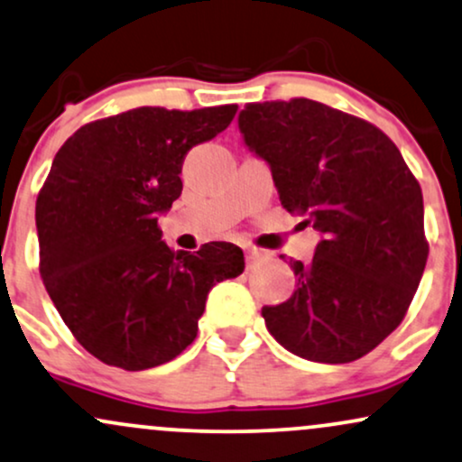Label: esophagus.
I'll use <instances>...</instances> for the list:
<instances>
[{
    "mask_svg": "<svg viewBox=\"0 0 462 462\" xmlns=\"http://www.w3.org/2000/svg\"><path fill=\"white\" fill-rule=\"evenodd\" d=\"M263 262H268V254L259 253V251H246V268L248 270H254L259 268Z\"/></svg>",
    "mask_w": 462,
    "mask_h": 462,
    "instance_id": "esophagus-1",
    "label": "esophagus"
}]
</instances>
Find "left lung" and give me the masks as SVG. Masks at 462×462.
<instances>
[{
	"label": "left lung",
	"instance_id": "8db88e82",
	"mask_svg": "<svg viewBox=\"0 0 462 462\" xmlns=\"http://www.w3.org/2000/svg\"><path fill=\"white\" fill-rule=\"evenodd\" d=\"M237 127L281 205L319 233L311 262L290 259L296 290L262 309L265 327L307 361L361 359L398 328L424 274L420 183L381 129L324 103H251Z\"/></svg>",
	"mask_w": 462,
	"mask_h": 462
}]
</instances>
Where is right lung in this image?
Instances as JSON below:
<instances>
[{
  "mask_svg": "<svg viewBox=\"0 0 462 462\" xmlns=\"http://www.w3.org/2000/svg\"><path fill=\"white\" fill-rule=\"evenodd\" d=\"M236 112L135 107L79 127L53 157L36 199L42 283L107 365L140 372L175 359L197 337L211 287L244 273L236 244L175 253L157 226L181 194L183 157Z\"/></svg>",
  "mask_w": 462,
  "mask_h": 462,
  "instance_id": "right-lung-1",
  "label": "right lung"
}]
</instances>
